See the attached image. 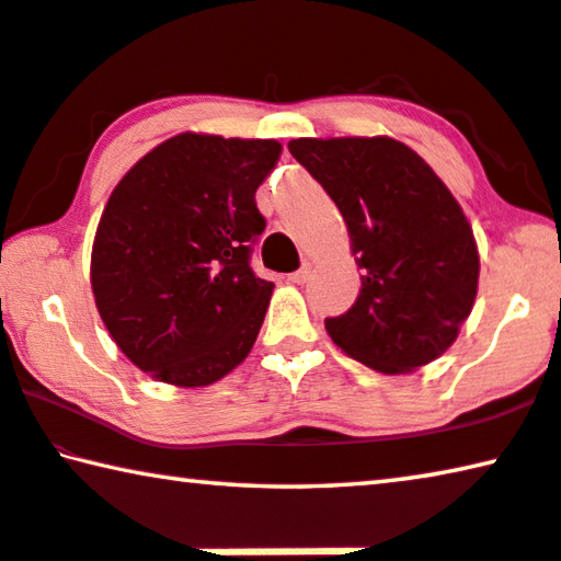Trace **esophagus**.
<instances>
[{
	"instance_id": "esophagus-1",
	"label": "esophagus",
	"mask_w": 561,
	"mask_h": 561,
	"mask_svg": "<svg viewBox=\"0 0 561 561\" xmlns=\"http://www.w3.org/2000/svg\"><path fill=\"white\" fill-rule=\"evenodd\" d=\"M308 278H310V265H308V263L300 265V268H298L296 273L288 275V280H290V283H298V286H300V283H306Z\"/></svg>"
}]
</instances>
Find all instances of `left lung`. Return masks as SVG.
Wrapping results in <instances>:
<instances>
[{
	"label": "left lung",
	"instance_id": "obj_1",
	"mask_svg": "<svg viewBox=\"0 0 561 561\" xmlns=\"http://www.w3.org/2000/svg\"><path fill=\"white\" fill-rule=\"evenodd\" d=\"M348 226L360 293L325 318L331 341L381 374L442 356L471 313L479 283L473 232L436 172L391 137L290 140Z\"/></svg>",
	"mask_w": 561,
	"mask_h": 561
}]
</instances>
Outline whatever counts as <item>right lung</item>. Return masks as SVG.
I'll use <instances>...</instances> for the list:
<instances>
[{
    "mask_svg": "<svg viewBox=\"0 0 561 561\" xmlns=\"http://www.w3.org/2000/svg\"><path fill=\"white\" fill-rule=\"evenodd\" d=\"M275 140L183 133L119 180L92 248L94 304L119 351L158 381L208 386L261 331L273 283L251 268L255 191Z\"/></svg>",
    "mask_w": 561,
    "mask_h": 561,
    "instance_id": "add662e5",
    "label": "right lung"
}]
</instances>
